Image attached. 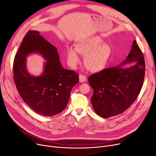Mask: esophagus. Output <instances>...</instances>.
Wrapping results in <instances>:
<instances>
[{
	"mask_svg": "<svg viewBox=\"0 0 156 156\" xmlns=\"http://www.w3.org/2000/svg\"><path fill=\"white\" fill-rule=\"evenodd\" d=\"M79 80H80V82H81V83L85 82V81L87 80L86 76L83 75H79Z\"/></svg>",
	"mask_w": 156,
	"mask_h": 156,
	"instance_id": "1",
	"label": "esophagus"
}]
</instances>
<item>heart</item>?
<instances>
[{
	"label": "heart",
	"instance_id": "heart-1",
	"mask_svg": "<svg viewBox=\"0 0 156 156\" xmlns=\"http://www.w3.org/2000/svg\"><path fill=\"white\" fill-rule=\"evenodd\" d=\"M99 37L88 38L80 42L76 47L67 48V59L70 66L75 68L80 63L79 54L84 57L83 63L88 71L97 73L107 66L112 54L111 47Z\"/></svg>",
	"mask_w": 156,
	"mask_h": 156
}]
</instances>
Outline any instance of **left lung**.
<instances>
[{
	"instance_id": "obj_1",
	"label": "left lung",
	"mask_w": 156,
	"mask_h": 156,
	"mask_svg": "<svg viewBox=\"0 0 156 156\" xmlns=\"http://www.w3.org/2000/svg\"><path fill=\"white\" fill-rule=\"evenodd\" d=\"M126 63L130 65L125 68L123 66ZM145 71L144 55L135 40L123 62L88 77L89 85L94 90L91 102L95 112L108 118L125 111L140 94Z\"/></svg>"
}]
</instances>
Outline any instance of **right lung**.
I'll list each match as a JSON object with an SVG mask.
<instances>
[{"instance_id":"obj_1","label":"right lung","mask_w":156,"mask_h":156,"mask_svg":"<svg viewBox=\"0 0 156 156\" xmlns=\"http://www.w3.org/2000/svg\"><path fill=\"white\" fill-rule=\"evenodd\" d=\"M40 53L46 60L44 71L33 76L26 68V57ZM14 80L23 101L37 113L52 116L66 108L72 88L79 81L78 74L62 68L55 46L40 33L30 30L23 38L13 64Z\"/></svg>"}]
</instances>
